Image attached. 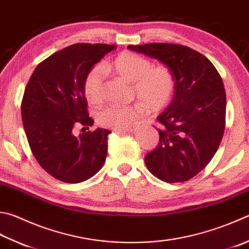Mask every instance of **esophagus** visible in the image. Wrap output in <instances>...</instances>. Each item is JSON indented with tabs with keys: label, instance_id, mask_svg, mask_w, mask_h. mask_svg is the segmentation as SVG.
<instances>
[{
	"label": "esophagus",
	"instance_id": "1",
	"mask_svg": "<svg viewBox=\"0 0 249 249\" xmlns=\"http://www.w3.org/2000/svg\"><path fill=\"white\" fill-rule=\"evenodd\" d=\"M137 130L135 128H128V129H124V130H114L116 133H129V132H134Z\"/></svg>",
	"mask_w": 249,
	"mask_h": 249
}]
</instances>
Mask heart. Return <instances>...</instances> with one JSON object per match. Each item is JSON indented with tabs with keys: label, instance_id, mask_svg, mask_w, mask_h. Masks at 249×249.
<instances>
[{
	"label": "heart",
	"instance_id": "1",
	"mask_svg": "<svg viewBox=\"0 0 249 249\" xmlns=\"http://www.w3.org/2000/svg\"><path fill=\"white\" fill-rule=\"evenodd\" d=\"M107 69L132 82V95L141 103L118 106L110 105L97 112V124L114 130H123L143 114L145 107L156 112L170 104L176 90V79L166 65H155L148 58L133 52H123L107 65ZM84 95L92 104L104 98V72L102 68L90 69L83 81Z\"/></svg>",
	"mask_w": 249,
	"mask_h": 249
}]
</instances>
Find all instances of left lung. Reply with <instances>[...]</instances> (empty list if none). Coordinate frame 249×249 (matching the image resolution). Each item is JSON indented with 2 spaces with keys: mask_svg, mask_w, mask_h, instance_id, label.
<instances>
[{
  "mask_svg": "<svg viewBox=\"0 0 249 249\" xmlns=\"http://www.w3.org/2000/svg\"><path fill=\"white\" fill-rule=\"evenodd\" d=\"M128 49L151 56L172 70L175 96L157 117L158 146L145 156V165L159 180L185 182L208 165L226 128L227 97L213 63L180 44L149 43Z\"/></svg>",
  "mask_w": 249,
  "mask_h": 249,
  "instance_id": "1",
  "label": "left lung"
}]
</instances>
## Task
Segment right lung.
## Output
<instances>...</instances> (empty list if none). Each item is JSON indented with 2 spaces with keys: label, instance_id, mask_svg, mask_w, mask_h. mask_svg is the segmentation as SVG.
Returning a JSON list of instances; mask_svg holds the SVG:
<instances>
[{
  "label": "right lung",
  "instance_id": "1",
  "mask_svg": "<svg viewBox=\"0 0 249 249\" xmlns=\"http://www.w3.org/2000/svg\"><path fill=\"white\" fill-rule=\"evenodd\" d=\"M116 48L114 44L77 43L37 65L21 102V119L36 161L55 179L80 183L104 166L109 130L73 135L78 124H93L83 91L84 77Z\"/></svg>",
  "mask_w": 249,
  "mask_h": 249
}]
</instances>
